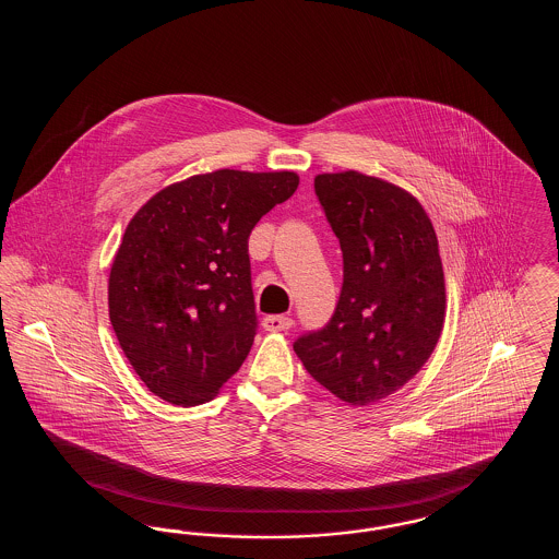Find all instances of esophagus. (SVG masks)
<instances>
[{
	"label": "esophagus",
	"mask_w": 559,
	"mask_h": 559,
	"mask_svg": "<svg viewBox=\"0 0 559 559\" xmlns=\"http://www.w3.org/2000/svg\"><path fill=\"white\" fill-rule=\"evenodd\" d=\"M262 326L270 333H278V331H287L292 329L293 320L289 317H266L262 320Z\"/></svg>",
	"instance_id": "1"
}]
</instances>
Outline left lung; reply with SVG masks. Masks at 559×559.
I'll return each mask as SVG.
<instances>
[{"label": "left lung", "instance_id": "obj_1", "mask_svg": "<svg viewBox=\"0 0 559 559\" xmlns=\"http://www.w3.org/2000/svg\"><path fill=\"white\" fill-rule=\"evenodd\" d=\"M314 188L344 253L333 319L295 342L322 388L352 406L388 399L438 344L447 317L438 237L404 188L354 169L319 174Z\"/></svg>", "mask_w": 559, "mask_h": 559}]
</instances>
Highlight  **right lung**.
<instances>
[{"label":"right lung","mask_w":559,"mask_h":559,"mask_svg":"<svg viewBox=\"0 0 559 559\" xmlns=\"http://www.w3.org/2000/svg\"><path fill=\"white\" fill-rule=\"evenodd\" d=\"M299 187L295 171L215 169L153 194L108 274V317L160 400L197 406L239 371L255 337L247 240Z\"/></svg>","instance_id":"1"}]
</instances>
